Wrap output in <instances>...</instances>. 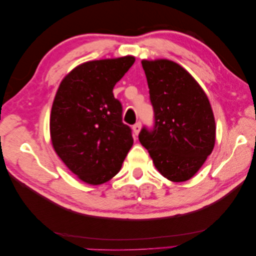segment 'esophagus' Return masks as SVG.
Returning <instances> with one entry per match:
<instances>
[{
    "label": "esophagus",
    "instance_id": "esophagus-1",
    "mask_svg": "<svg viewBox=\"0 0 256 256\" xmlns=\"http://www.w3.org/2000/svg\"><path fill=\"white\" fill-rule=\"evenodd\" d=\"M141 126H142L141 122H138L136 124H134V125L132 129H134V134L136 136H138V132H140V130H141Z\"/></svg>",
    "mask_w": 256,
    "mask_h": 256
}]
</instances>
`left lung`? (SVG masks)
Masks as SVG:
<instances>
[{
  "label": "left lung",
  "instance_id": "left-lung-1",
  "mask_svg": "<svg viewBox=\"0 0 256 256\" xmlns=\"http://www.w3.org/2000/svg\"><path fill=\"white\" fill-rule=\"evenodd\" d=\"M154 109L152 128L138 140L154 166L171 182H186L212 154L216 122L209 100L194 78L168 60H142Z\"/></svg>",
  "mask_w": 256,
  "mask_h": 256
}]
</instances>
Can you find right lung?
<instances>
[{"label": "right lung", "mask_w": 256, "mask_h": 256, "mask_svg": "<svg viewBox=\"0 0 256 256\" xmlns=\"http://www.w3.org/2000/svg\"><path fill=\"white\" fill-rule=\"evenodd\" d=\"M134 60L124 56L86 62L60 84L50 116L51 141L62 161L84 182L110 180L134 144L113 88Z\"/></svg>", "instance_id": "obj_1"}]
</instances>
